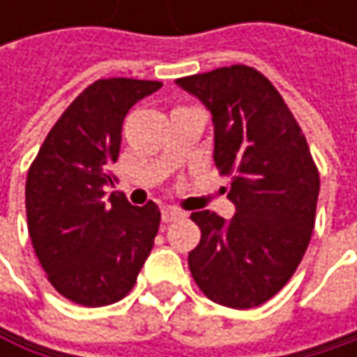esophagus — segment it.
<instances>
[{
    "label": "esophagus",
    "mask_w": 357,
    "mask_h": 357,
    "mask_svg": "<svg viewBox=\"0 0 357 357\" xmlns=\"http://www.w3.org/2000/svg\"><path fill=\"white\" fill-rule=\"evenodd\" d=\"M185 217V213L183 211H179L176 206H167V208H163V221L165 223H172V221H178V219H183Z\"/></svg>",
    "instance_id": "34e87169"
}]
</instances>
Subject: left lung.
<instances>
[{"label": "left lung", "instance_id": "obj_1", "mask_svg": "<svg viewBox=\"0 0 357 357\" xmlns=\"http://www.w3.org/2000/svg\"><path fill=\"white\" fill-rule=\"evenodd\" d=\"M213 113L215 165L231 178L227 221L192 213L200 242L188 254L198 289L213 302L248 310L291 279L310 244L319 167L306 136L271 80L250 66L217 68L176 80Z\"/></svg>", "mask_w": 357, "mask_h": 357}]
</instances>
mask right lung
<instances>
[{"label": "right lung", "mask_w": 357, "mask_h": 357, "mask_svg": "<svg viewBox=\"0 0 357 357\" xmlns=\"http://www.w3.org/2000/svg\"><path fill=\"white\" fill-rule=\"evenodd\" d=\"M163 82L101 78L86 86L49 130L26 176V221L49 283L74 304L99 308L126 298L151 254L161 211L132 206L115 192L111 165L121 123Z\"/></svg>", "instance_id": "right-lung-1"}]
</instances>
